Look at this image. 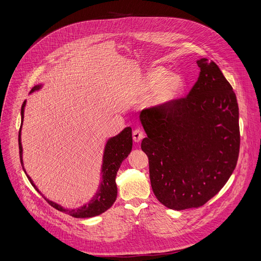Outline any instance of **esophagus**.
<instances>
[{
	"mask_svg": "<svg viewBox=\"0 0 261 261\" xmlns=\"http://www.w3.org/2000/svg\"><path fill=\"white\" fill-rule=\"evenodd\" d=\"M144 137V133L140 129H135L133 131V140L135 142H140V140Z\"/></svg>",
	"mask_w": 261,
	"mask_h": 261,
	"instance_id": "1",
	"label": "esophagus"
}]
</instances>
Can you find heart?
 <instances>
[{
    "mask_svg": "<svg viewBox=\"0 0 261 261\" xmlns=\"http://www.w3.org/2000/svg\"><path fill=\"white\" fill-rule=\"evenodd\" d=\"M143 89L151 92L150 106L165 108L173 104L185 90V81L178 73H169L168 69L159 66L148 71L143 79Z\"/></svg>",
    "mask_w": 261,
    "mask_h": 261,
    "instance_id": "obj_1",
    "label": "heart"
}]
</instances>
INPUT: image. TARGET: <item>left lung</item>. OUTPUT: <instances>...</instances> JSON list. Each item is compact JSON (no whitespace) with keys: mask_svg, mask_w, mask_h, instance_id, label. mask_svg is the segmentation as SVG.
<instances>
[{"mask_svg":"<svg viewBox=\"0 0 261 261\" xmlns=\"http://www.w3.org/2000/svg\"><path fill=\"white\" fill-rule=\"evenodd\" d=\"M197 65L199 76L187 97L139 115L153 192L175 211L199 207L214 197L232 174L240 152L232 87L215 62L202 58Z\"/></svg>","mask_w":261,"mask_h":261,"instance_id":"1","label":"left lung"}]
</instances>
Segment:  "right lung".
Returning a JSON list of instances; mask_svg holds the SVG:
<instances>
[{
  "instance_id": "add662e5",
  "label": "right lung",
  "mask_w": 261,
  "mask_h": 261,
  "mask_svg": "<svg viewBox=\"0 0 261 261\" xmlns=\"http://www.w3.org/2000/svg\"><path fill=\"white\" fill-rule=\"evenodd\" d=\"M43 87V84H39L35 86L30 94L40 90ZM27 101L23 102L20 110L21 116V123H20V129L18 133V147H19V158L20 163L22 166V169L24 173L27 174V177L29 178L30 182L32 184L33 187L39 192L43 197L44 195L40 192V190L37 188V186L31 178V176L27 173L25 168L23 166V160H22V144H21V127L23 123V116H24V107H25ZM132 150V129L131 127H126L121 133L118 135L108 138L103 152V158H102V166H101V177H100V184L97 192L95 195L91 198V200L84 205L75 208H67L62 206L61 204L49 200L47 198L46 201L57 208L60 212H63L65 214H68L74 218H92L98 215H101L105 211H107L117 199L118 195V188L116 184V176L117 172L122 164V162L128 157Z\"/></svg>"
}]
</instances>
